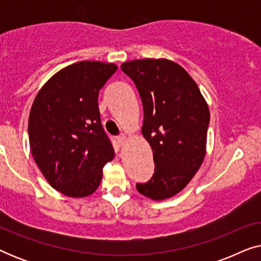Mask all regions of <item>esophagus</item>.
Instances as JSON below:
<instances>
[{"instance_id":"obj_1","label":"esophagus","mask_w":261,"mask_h":261,"mask_svg":"<svg viewBox=\"0 0 261 261\" xmlns=\"http://www.w3.org/2000/svg\"><path fill=\"white\" fill-rule=\"evenodd\" d=\"M126 140H127V138L124 137V135H120V137H117V142H119L120 145H123L124 142H126Z\"/></svg>"}]
</instances>
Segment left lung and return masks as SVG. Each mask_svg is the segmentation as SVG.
<instances>
[{"label": "left lung", "instance_id": "8db88e82", "mask_svg": "<svg viewBox=\"0 0 261 261\" xmlns=\"http://www.w3.org/2000/svg\"><path fill=\"white\" fill-rule=\"evenodd\" d=\"M121 69L137 87L144 107L142 135L153 151L154 173L137 190L163 201L187 187L205 155L208 105L190 74L167 59H138Z\"/></svg>", "mask_w": 261, "mask_h": 261}]
</instances>
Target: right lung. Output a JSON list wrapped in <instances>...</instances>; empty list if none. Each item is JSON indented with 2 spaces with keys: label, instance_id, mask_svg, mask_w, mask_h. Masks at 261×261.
I'll return each mask as SVG.
<instances>
[{
  "label": "right lung",
  "instance_id": "obj_1",
  "mask_svg": "<svg viewBox=\"0 0 261 261\" xmlns=\"http://www.w3.org/2000/svg\"><path fill=\"white\" fill-rule=\"evenodd\" d=\"M116 70L112 63H74L53 74L32 105V155L49 185L69 197L95 192L115 154L101 124L98 94Z\"/></svg>",
  "mask_w": 261,
  "mask_h": 261
}]
</instances>
